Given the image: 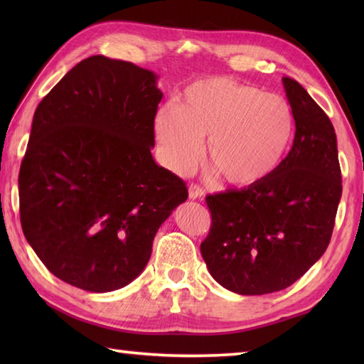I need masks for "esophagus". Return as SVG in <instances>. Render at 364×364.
Here are the masks:
<instances>
[{"instance_id": "obj_1", "label": "esophagus", "mask_w": 364, "mask_h": 364, "mask_svg": "<svg viewBox=\"0 0 364 364\" xmlns=\"http://www.w3.org/2000/svg\"><path fill=\"white\" fill-rule=\"evenodd\" d=\"M203 197V189L197 186V184H191L189 186V198L191 200H197Z\"/></svg>"}]
</instances>
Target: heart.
I'll return each mask as SVG.
<instances>
[{"label":"heart","instance_id":"obj_1","mask_svg":"<svg viewBox=\"0 0 364 364\" xmlns=\"http://www.w3.org/2000/svg\"><path fill=\"white\" fill-rule=\"evenodd\" d=\"M294 134V112L280 95L228 78H205L183 90L180 105L154 115V136L170 170L196 167L206 141V162L222 181L250 188L280 164Z\"/></svg>","mask_w":364,"mask_h":364}]
</instances>
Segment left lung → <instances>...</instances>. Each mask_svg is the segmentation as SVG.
<instances>
[{
    "mask_svg": "<svg viewBox=\"0 0 364 364\" xmlns=\"http://www.w3.org/2000/svg\"><path fill=\"white\" fill-rule=\"evenodd\" d=\"M296 120L292 149L266 180L208 196L200 245L210 274L241 296L288 288L327 250L343 194L336 133L297 81L283 78Z\"/></svg>",
    "mask_w": 364,
    "mask_h": 364,
    "instance_id": "obj_1",
    "label": "left lung"
}]
</instances>
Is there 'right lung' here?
<instances>
[{
	"mask_svg": "<svg viewBox=\"0 0 364 364\" xmlns=\"http://www.w3.org/2000/svg\"><path fill=\"white\" fill-rule=\"evenodd\" d=\"M156 73L92 56L34 112L18 175L28 244L60 280L111 292L142 274L156 231L186 202L181 178L151 156Z\"/></svg>",
	"mask_w": 364,
	"mask_h": 364,
	"instance_id": "1",
	"label": "right lung"
}]
</instances>
